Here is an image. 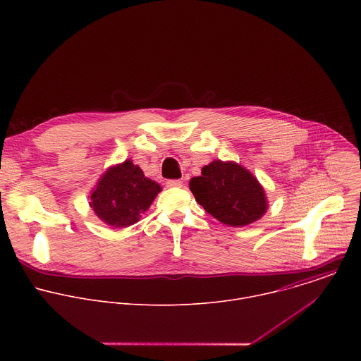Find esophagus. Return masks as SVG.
I'll use <instances>...</instances> for the list:
<instances>
[{
	"label": "esophagus",
	"mask_w": 361,
	"mask_h": 361,
	"mask_svg": "<svg viewBox=\"0 0 361 361\" xmlns=\"http://www.w3.org/2000/svg\"><path fill=\"white\" fill-rule=\"evenodd\" d=\"M167 187L180 188V187H183V181H181V180H169V181H167Z\"/></svg>",
	"instance_id": "1"
}]
</instances>
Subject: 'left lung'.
I'll return each mask as SVG.
<instances>
[{
  "label": "left lung",
  "instance_id": "obj_1",
  "mask_svg": "<svg viewBox=\"0 0 361 361\" xmlns=\"http://www.w3.org/2000/svg\"><path fill=\"white\" fill-rule=\"evenodd\" d=\"M195 201L214 219L230 227L260 220L269 201L264 187L251 171L235 161L214 160L190 180Z\"/></svg>",
  "mask_w": 361,
  "mask_h": 361
}]
</instances>
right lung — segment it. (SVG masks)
I'll return each mask as SVG.
<instances>
[{
    "instance_id": "obj_1",
    "label": "right lung",
    "mask_w": 361,
    "mask_h": 361,
    "mask_svg": "<svg viewBox=\"0 0 361 361\" xmlns=\"http://www.w3.org/2000/svg\"><path fill=\"white\" fill-rule=\"evenodd\" d=\"M161 190L128 159L101 174L88 195L90 207L102 223L126 228L141 219Z\"/></svg>"
}]
</instances>
